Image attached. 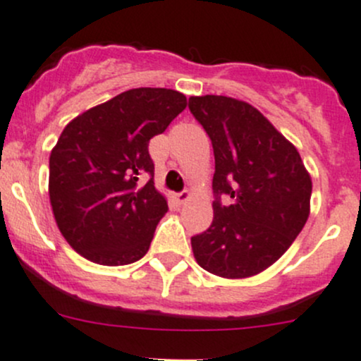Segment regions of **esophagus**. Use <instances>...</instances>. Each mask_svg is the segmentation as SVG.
<instances>
[{"label":"esophagus","mask_w":361,"mask_h":361,"mask_svg":"<svg viewBox=\"0 0 361 361\" xmlns=\"http://www.w3.org/2000/svg\"><path fill=\"white\" fill-rule=\"evenodd\" d=\"M188 199H190V192H188V190L180 192V193H174V200H176L178 204H185Z\"/></svg>","instance_id":"obj_1"}]
</instances>
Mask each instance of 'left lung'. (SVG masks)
<instances>
[{
	"label": "left lung",
	"instance_id": "obj_1",
	"mask_svg": "<svg viewBox=\"0 0 361 361\" xmlns=\"http://www.w3.org/2000/svg\"><path fill=\"white\" fill-rule=\"evenodd\" d=\"M188 109L214 150V218L192 237L193 256L223 279L257 275L301 233L310 216V173L298 149L247 102L204 94L190 97Z\"/></svg>",
	"mask_w": 361,
	"mask_h": 361
}]
</instances>
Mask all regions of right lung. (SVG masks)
Returning a JSON list of instances; mask_svg holds the SVG:
<instances>
[{
    "mask_svg": "<svg viewBox=\"0 0 361 361\" xmlns=\"http://www.w3.org/2000/svg\"><path fill=\"white\" fill-rule=\"evenodd\" d=\"M185 107L180 91L135 88L63 128L50 154L48 192L56 226L75 252L105 267L145 256L168 212L154 187L149 142Z\"/></svg>",
    "mask_w": 361,
    "mask_h": 361,
    "instance_id": "right-lung-1",
    "label": "right lung"
}]
</instances>
